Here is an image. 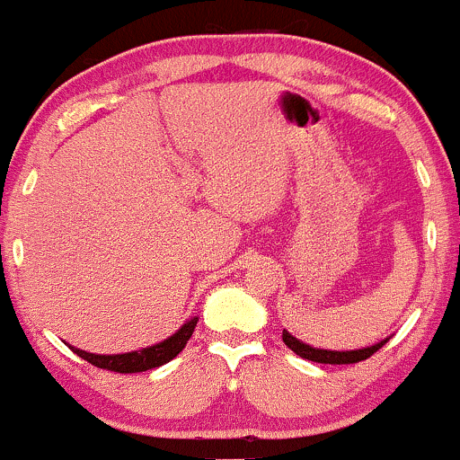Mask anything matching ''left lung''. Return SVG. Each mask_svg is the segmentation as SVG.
<instances>
[{
    "mask_svg": "<svg viewBox=\"0 0 460 460\" xmlns=\"http://www.w3.org/2000/svg\"><path fill=\"white\" fill-rule=\"evenodd\" d=\"M283 341L285 346L292 348L298 357L309 358V361L315 363H331V366H346V363H358V361H366L367 357H372L374 352L381 350V348L387 344V340L378 341V344L367 346V348H358V350H322V348H314L309 344H303V341L296 340L294 335H289L288 331H283Z\"/></svg>",
    "mask_w": 460,
    "mask_h": 460,
    "instance_id": "obj_1",
    "label": "left lung"
}]
</instances>
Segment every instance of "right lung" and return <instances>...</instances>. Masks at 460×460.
Listing matches in <instances>:
<instances>
[{"label":"right lung","mask_w":460,"mask_h":460,"mask_svg":"<svg viewBox=\"0 0 460 460\" xmlns=\"http://www.w3.org/2000/svg\"><path fill=\"white\" fill-rule=\"evenodd\" d=\"M199 318L188 320L186 324L179 329L175 335H171L168 340L160 341V344L142 348V350H134V352H125V355H93V352L79 350V348H71L77 357H82L84 361L93 363L94 367H103L110 369V372H119V374H134V372H146V369L160 367L164 363H168L171 358H175L179 352L183 350L188 344V340L192 337L194 326H197Z\"/></svg>","instance_id":"obj_1"}]
</instances>
